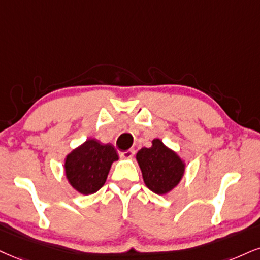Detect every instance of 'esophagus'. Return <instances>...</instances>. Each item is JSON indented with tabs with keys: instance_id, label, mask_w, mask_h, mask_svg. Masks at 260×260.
<instances>
[{
	"instance_id": "1",
	"label": "esophagus",
	"mask_w": 260,
	"mask_h": 260,
	"mask_svg": "<svg viewBox=\"0 0 260 260\" xmlns=\"http://www.w3.org/2000/svg\"><path fill=\"white\" fill-rule=\"evenodd\" d=\"M134 154H135V149H134V148H130V149L125 150V152H121V153H120V155L123 156L124 159H130V158H133Z\"/></svg>"
}]
</instances>
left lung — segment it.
Masks as SVG:
<instances>
[{
    "instance_id": "1",
    "label": "left lung",
    "mask_w": 260,
    "mask_h": 260,
    "mask_svg": "<svg viewBox=\"0 0 260 260\" xmlns=\"http://www.w3.org/2000/svg\"><path fill=\"white\" fill-rule=\"evenodd\" d=\"M136 159L143 181L155 194L169 193L184 174V164L181 158L158 139L153 141L150 148L140 149Z\"/></svg>"
}]
</instances>
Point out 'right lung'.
Here are the masks:
<instances>
[{
	"label": "right lung",
	"mask_w": 260,
	"mask_h": 260,
	"mask_svg": "<svg viewBox=\"0 0 260 260\" xmlns=\"http://www.w3.org/2000/svg\"><path fill=\"white\" fill-rule=\"evenodd\" d=\"M118 160L114 147L102 145L94 139L67 155L66 177L76 190L82 194H94L105 184L112 162Z\"/></svg>",
	"instance_id": "1"
}]
</instances>
